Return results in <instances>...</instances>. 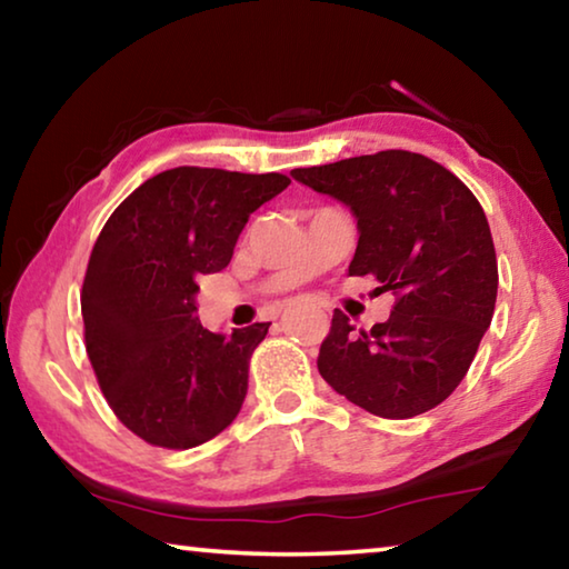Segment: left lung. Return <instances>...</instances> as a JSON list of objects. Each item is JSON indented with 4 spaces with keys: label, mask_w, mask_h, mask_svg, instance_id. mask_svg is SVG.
<instances>
[{
    "label": "left lung",
    "mask_w": 569,
    "mask_h": 569,
    "mask_svg": "<svg viewBox=\"0 0 569 569\" xmlns=\"http://www.w3.org/2000/svg\"><path fill=\"white\" fill-rule=\"evenodd\" d=\"M296 182L357 218L349 276L372 273L395 296L385 323L357 331L333 311L319 372L349 402L380 418H415L443 402L489 329L499 270L481 204L446 167L390 149L293 169Z\"/></svg>",
    "instance_id": "8db88e82"
}]
</instances>
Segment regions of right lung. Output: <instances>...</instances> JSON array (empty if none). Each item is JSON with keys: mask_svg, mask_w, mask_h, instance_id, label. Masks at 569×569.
Segmentation results:
<instances>
[{"mask_svg": "<svg viewBox=\"0 0 569 569\" xmlns=\"http://www.w3.org/2000/svg\"><path fill=\"white\" fill-rule=\"evenodd\" d=\"M283 174L177 167L116 207L90 252L80 311L108 405L151 446L194 448L238 418L270 323L230 337L197 319V278L220 273Z\"/></svg>", "mask_w": 569, "mask_h": 569, "instance_id": "1", "label": "right lung"}]
</instances>
